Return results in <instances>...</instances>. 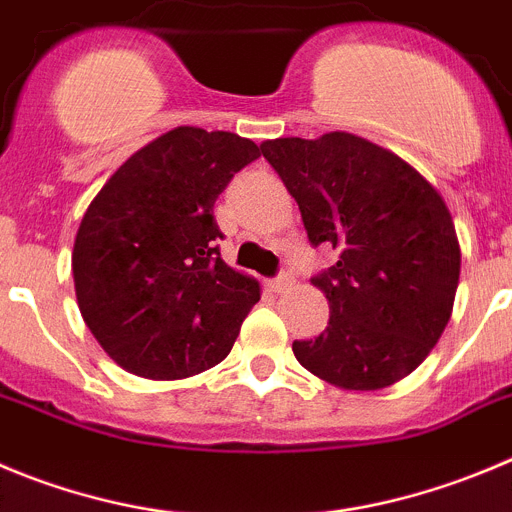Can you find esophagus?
Instances as JSON below:
<instances>
[{
  "label": "esophagus",
  "mask_w": 512,
  "mask_h": 512,
  "mask_svg": "<svg viewBox=\"0 0 512 512\" xmlns=\"http://www.w3.org/2000/svg\"><path fill=\"white\" fill-rule=\"evenodd\" d=\"M290 285H293V278H290V275H280V278L275 280H267V288H270L272 293H285Z\"/></svg>",
  "instance_id": "obj_1"
}]
</instances>
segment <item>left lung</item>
<instances>
[{
	"instance_id": "left-lung-1",
	"label": "left lung",
	"mask_w": 512,
	"mask_h": 512,
	"mask_svg": "<svg viewBox=\"0 0 512 512\" xmlns=\"http://www.w3.org/2000/svg\"><path fill=\"white\" fill-rule=\"evenodd\" d=\"M262 156L298 202L310 245L338 262L310 283L331 321L295 341L303 369L346 391H376L412 374L450 323L460 242L442 194L389 148L346 131L275 138Z\"/></svg>"
}]
</instances>
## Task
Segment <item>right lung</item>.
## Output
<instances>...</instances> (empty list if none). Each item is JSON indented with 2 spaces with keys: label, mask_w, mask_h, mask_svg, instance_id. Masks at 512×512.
<instances>
[{
  "label": "right lung",
  "mask_w": 512,
  "mask_h": 512,
  "mask_svg": "<svg viewBox=\"0 0 512 512\" xmlns=\"http://www.w3.org/2000/svg\"><path fill=\"white\" fill-rule=\"evenodd\" d=\"M260 146L179 126L118 166L75 234L85 326L128 374L189 379L232 351L260 283L219 257L214 202Z\"/></svg>",
  "instance_id": "1"
}]
</instances>
